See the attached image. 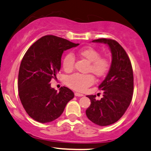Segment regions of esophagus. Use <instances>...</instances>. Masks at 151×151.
I'll return each instance as SVG.
<instances>
[{"instance_id":"obj_1","label":"esophagus","mask_w":151,"mask_h":151,"mask_svg":"<svg viewBox=\"0 0 151 151\" xmlns=\"http://www.w3.org/2000/svg\"><path fill=\"white\" fill-rule=\"evenodd\" d=\"M74 95H75V96H78V97H81V96H83V94L79 93H77V92H76V93H74Z\"/></svg>"}]
</instances>
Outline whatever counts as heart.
<instances>
[{
    "instance_id": "1",
    "label": "heart",
    "mask_w": 151,
    "mask_h": 151,
    "mask_svg": "<svg viewBox=\"0 0 151 151\" xmlns=\"http://www.w3.org/2000/svg\"><path fill=\"white\" fill-rule=\"evenodd\" d=\"M79 55L90 63L88 72H92L98 77H103L108 73L110 68V61L108 58L101 56L99 50L86 47L79 50ZM75 57L72 52H68L63 60V68L66 72L74 69ZM94 82V77L91 74H82L74 73L67 78V83L70 87L77 91H84Z\"/></svg>"
}]
</instances>
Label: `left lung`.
Masks as SVG:
<instances>
[{
    "label": "left lung",
    "instance_id": "1",
    "mask_svg": "<svg viewBox=\"0 0 151 151\" xmlns=\"http://www.w3.org/2000/svg\"><path fill=\"white\" fill-rule=\"evenodd\" d=\"M92 41L108 45L112 63L106 77L99 86L103 92V98L96 100V95L87 96L91 105L86 114L94 124L108 126L119 120L129 106L134 92L133 70L126 51L115 40L99 39Z\"/></svg>",
    "mask_w": 151,
    "mask_h": 151
}]
</instances>
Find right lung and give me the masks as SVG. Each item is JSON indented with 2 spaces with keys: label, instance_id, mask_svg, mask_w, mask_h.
Segmentation results:
<instances>
[{
  "label": "right lung",
  "instance_id": "1",
  "mask_svg": "<svg viewBox=\"0 0 151 151\" xmlns=\"http://www.w3.org/2000/svg\"><path fill=\"white\" fill-rule=\"evenodd\" d=\"M53 35L41 37L27 50L22 60L18 75V90L27 113L34 120L47 123L57 119L74 98L72 91L63 86L60 91L50 87L60 70L64 50L77 46Z\"/></svg>",
  "mask_w": 151,
  "mask_h": 151
}]
</instances>
